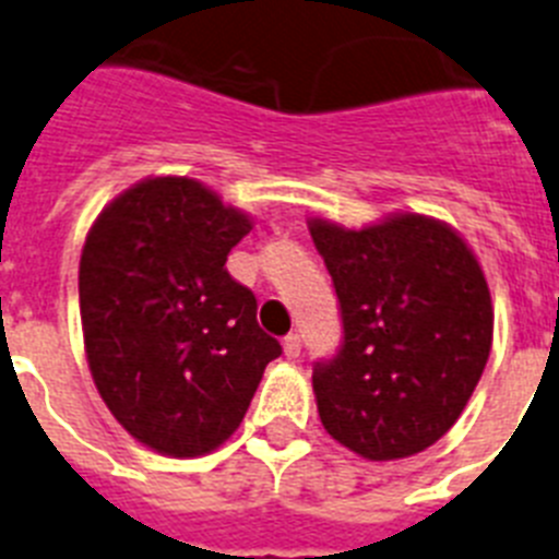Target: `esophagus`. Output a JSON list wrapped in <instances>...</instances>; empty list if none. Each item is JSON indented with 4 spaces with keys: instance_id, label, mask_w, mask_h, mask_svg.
I'll return each instance as SVG.
<instances>
[{
    "instance_id": "esophagus-1",
    "label": "esophagus",
    "mask_w": 559,
    "mask_h": 559,
    "mask_svg": "<svg viewBox=\"0 0 559 559\" xmlns=\"http://www.w3.org/2000/svg\"><path fill=\"white\" fill-rule=\"evenodd\" d=\"M284 354L289 360H295L300 354V334H286L284 337Z\"/></svg>"
}]
</instances>
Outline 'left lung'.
Instances as JSON below:
<instances>
[{"label":"left lung","instance_id":"8db88e82","mask_svg":"<svg viewBox=\"0 0 559 559\" xmlns=\"http://www.w3.org/2000/svg\"><path fill=\"white\" fill-rule=\"evenodd\" d=\"M343 320L332 360L312 368L326 433L362 459L421 453L461 416L492 348L478 259L444 222L400 213L346 230L309 222Z\"/></svg>","mask_w":559,"mask_h":559}]
</instances>
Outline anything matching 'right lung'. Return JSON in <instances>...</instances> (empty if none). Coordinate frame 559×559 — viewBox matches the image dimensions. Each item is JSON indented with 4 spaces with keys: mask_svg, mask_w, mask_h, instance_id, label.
Returning a JSON list of instances; mask_svg holds the SVG:
<instances>
[{
    "mask_svg": "<svg viewBox=\"0 0 559 559\" xmlns=\"http://www.w3.org/2000/svg\"><path fill=\"white\" fill-rule=\"evenodd\" d=\"M252 222L188 177L143 179L100 211L78 295L86 360L111 416L145 448L191 459L241 425L281 343L227 273Z\"/></svg>",
    "mask_w": 559,
    "mask_h": 559,
    "instance_id": "obj_1",
    "label": "right lung"
}]
</instances>
